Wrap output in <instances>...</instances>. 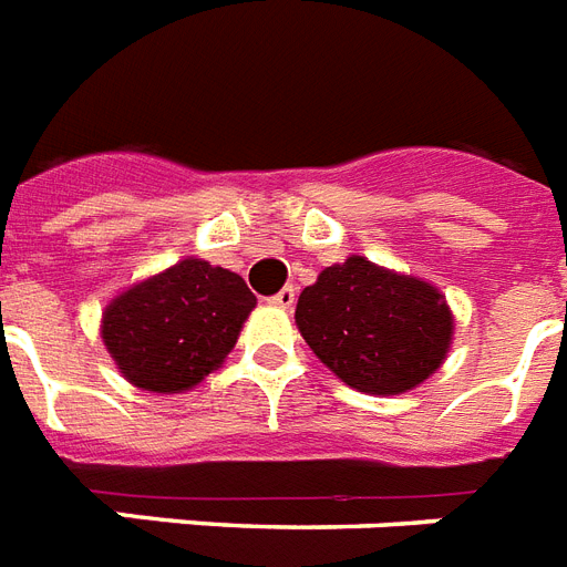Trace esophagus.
Segmentation results:
<instances>
[{
    "label": "esophagus",
    "instance_id": "obj_1",
    "mask_svg": "<svg viewBox=\"0 0 567 567\" xmlns=\"http://www.w3.org/2000/svg\"><path fill=\"white\" fill-rule=\"evenodd\" d=\"M269 301L275 307H280V310H289V307L296 305V289L284 287V289H280V292H275V296H271Z\"/></svg>",
    "mask_w": 567,
    "mask_h": 567
}]
</instances>
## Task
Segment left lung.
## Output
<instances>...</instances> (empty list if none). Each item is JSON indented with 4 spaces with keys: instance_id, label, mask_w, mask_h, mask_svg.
Returning a JSON list of instances; mask_svg holds the SVG:
<instances>
[{
    "instance_id": "8db88e82",
    "label": "left lung",
    "mask_w": 567,
    "mask_h": 567,
    "mask_svg": "<svg viewBox=\"0 0 567 567\" xmlns=\"http://www.w3.org/2000/svg\"><path fill=\"white\" fill-rule=\"evenodd\" d=\"M296 324L342 383L401 395L445 362L454 312L433 284L351 255L298 296Z\"/></svg>"
}]
</instances>
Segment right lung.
<instances>
[{
    "label": "right lung",
    "instance_id": "right-lung-1",
    "mask_svg": "<svg viewBox=\"0 0 567 567\" xmlns=\"http://www.w3.org/2000/svg\"><path fill=\"white\" fill-rule=\"evenodd\" d=\"M255 305L237 271L187 257L113 298L102 342L137 389L187 392L225 362Z\"/></svg>",
    "mask_w": 567,
    "mask_h": 567
}]
</instances>
